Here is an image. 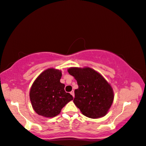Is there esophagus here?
I'll use <instances>...</instances> for the list:
<instances>
[{"mask_svg": "<svg viewBox=\"0 0 146 146\" xmlns=\"http://www.w3.org/2000/svg\"><path fill=\"white\" fill-rule=\"evenodd\" d=\"M70 93H71V95H72L73 97H75V93H74V91H73H73H71V92H70Z\"/></svg>", "mask_w": 146, "mask_h": 146, "instance_id": "obj_1", "label": "esophagus"}]
</instances>
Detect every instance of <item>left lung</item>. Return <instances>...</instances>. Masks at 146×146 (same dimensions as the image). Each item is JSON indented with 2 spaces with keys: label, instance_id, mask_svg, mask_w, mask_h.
I'll use <instances>...</instances> for the list:
<instances>
[{
  "label": "left lung",
  "instance_id": "left-lung-1",
  "mask_svg": "<svg viewBox=\"0 0 146 146\" xmlns=\"http://www.w3.org/2000/svg\"><path fill=\"white\" fill-rule=\"evenodd\" d=\"M68 71L77 82L78 88L75 90L73 102L81 113L91 118L104 117L114 99L110 84L91 68L71 67Z\"/></svg>",
  "mask_w": 146,
  "mask_h": 146
}]
</instances>
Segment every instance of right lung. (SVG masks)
<instances>
[{"instance_id":"obj_1","label":"right lung","mask_w":146,"mask_h":146,"mask_svg":"<svg viewBox=\"0 0 146 146\" xmlns=\"http://www.w3.org/2000/svg\"><path fill=\"white\" fill-rule=\"evenodd\" d=\"M61 76V70L48 68L35 80L29 91V98L38 115L46 118L55 117L73 99V96L64 90L65 85L60 82Z\"/></svg>"}]
</instances>
